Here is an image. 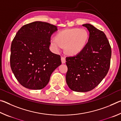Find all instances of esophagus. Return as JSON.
Returning <instances> with one entry per match:
<instances>
[{
    "label": "esophagus",
    "instance_id": "1",
    "mask_svg": "<svg viewBox=\"0 0 121 121\" xmlns=\"http://www.w3.org/2000/svg\"><path fill=\"white\" fill-rule=\"evenodd\" d=\"M61 62H62V63H65V59L64 58V57H61Z\"/></svg>",
    "mask_w": 121,
    "mask_h": 121
}]
</instances>
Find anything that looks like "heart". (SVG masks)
I'll return each instance as SVG.
<instances>
[{"instance_id": "obj_1", "label": "heart", "mask_w": 121, "mask_h": 121, "mask_svg": "<svg viewBox=\"0 0 121 121\" xmlns=\"http://www.w3.org/2000/svg\"><path fill=\"white\" fill-rule=\"evenodd\" d=\"M89 37V33L85 29H67L59 31L56 38H51L50 44L56 52L62 47L65 48L67 54L73 56L83 50L86 45Z\"/></svg>"}]
</instances>
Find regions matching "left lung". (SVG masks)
I'll return each mask as SVG.
<instances>
[{
    "label": "left lung",
    "mask_w": 121,
    "mask_h": 121,
    "mask_svg": "<svg viewBox=\"0 0 121 121\" xmlns=\"http://www.w3.org/2000/svg\"><path fill=\"white\" fill-rule=\"evenodd\" d=\"M89 31L85 48L74 56L67 57L65 79L75 92H85L95 88L109 70L112 51L106 35L91 24H83Z\"/></svg>",
    "instance_id": "obj_1"
}]
</instances>
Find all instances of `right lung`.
<instances>
[{"instance_id": "obj_1", "label": "right lung", "mask_w": 121, "mask_h": 121, "mask_svg": "<svg viewBox=\"0 0 121 121\" xmlns=\"http://www.w3.org/2000/svg\"><path fill=\"white\" fill-rule=\"evenodd\" d=\"M56 26L35 21L20 28L11 44L10 63L18 82L29 89H43L61 64L59 55L50 50L51 36Z\"/></svg>"}]
</instances>
